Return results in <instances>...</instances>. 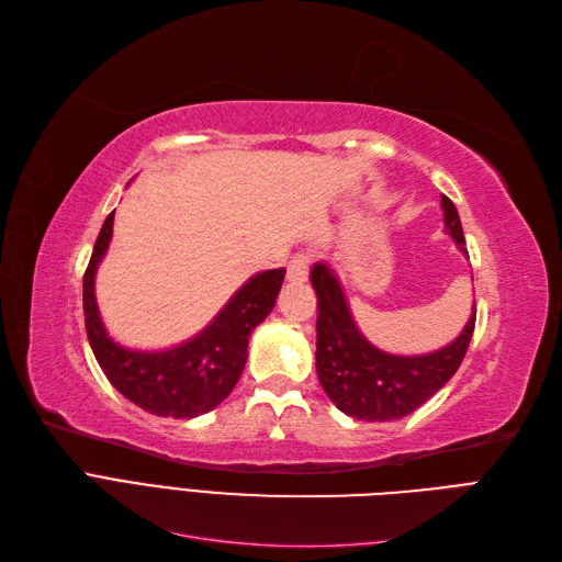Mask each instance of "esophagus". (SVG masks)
<instances>
[{
  "instance_id": "1",
  "label": "esophagus",
  "mask_w": 562,
  "mask_h": 562,
  "mask_svg": "<svg viewBox=\"0 0 562 562\" xmlns=\"http://www.w3.org/2000/svg\"><path fill=\"white\" fill-rule=\"evenodd\" d=\"M307 270H311V257L296 255V257H292V261L286 263V280L289 282H305Z\"/></svg>"
}]
</instances>
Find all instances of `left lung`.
Listing matches in <instances>:
<instances>
[{"instance_id":"left-lung-1","label":"left lung","mask_w":562,"mask_h":562,"mask_svg":"<svg viewBox=\"0 0 562 562\" xmlns=\"http://www.w3.org/2000/svg\"><path fill=\"white\" fill-rule=\"evenodd\" d=\"M446 233L467 255L460 214L441 195ZM311 282L317 294V378L329 400L350 418L367 423L400 420L423 406L456 375L476 324V303L462 334L427 355H390L361 336L340 282L327 263H315Z\"/></svg>"}]
</instances>
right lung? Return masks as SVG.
<instances>
[{
	"label": "right lung",
	"instance_id": "right-lung-1",
	"mask_svg": "<svg viewBox=\"0 0 562 562\" xmlns=\"http://www.w3.org/2000/svg\"><path fill=\"white\" fill-rule=\"evenodd\" d=\"M114 212L106 216L83 276L86 334L110 383L160 418H195L220 406L247 361L249 334L273 311L284 268L249 278L207 327L170 350L144 352L119 346L106 334L95 303V270L112 240Z\"/></svg>",
	"mask_w": 562,
	"mask_h": 562
}]
</instances>
